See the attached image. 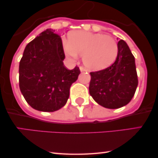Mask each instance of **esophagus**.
I'll use <instances>...</instances> for the list:
<instances>
[{"mask_svg":"<svg viewBox=\"0 0 158 158\" xmlns=\"http://www.w3.org/2000/svg\"><path fill=\"white\" fill-rule=\"evenodd\" d=\"M79 70H80V71H81V72H83V71H85V70H86V69L85 68H83V67H79Z\"/></svg>","mask_w":158,"mask_h":158,"instance_id":"esophagus-1","label":"esophagus"}]
</instances>
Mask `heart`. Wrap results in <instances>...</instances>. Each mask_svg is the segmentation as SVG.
Listing matches in <instances>:
<instances>
[{
    "mask_svg": "<svg viewBox=\"0 0 158 158\" xmlns=\"http://www.w3.org/2000/svg\"><path fill=\"white\" fill-rule=\"evenodd\" d=\"M63 50L70 59L83 56V63L91 70H99L108 68L118 52L116 41L109 35L76 31L70 33L68 41H63Z\"/></svg>",
    "mask_w": 158,
    "mask_h": 158,
    "instance_id": "1",
    "label": "heart"
}]
</instances>
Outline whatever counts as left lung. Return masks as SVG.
I'll return each instance as SVG.
<instances>
[{"mask_svg": "<svg viewBox=\"0 0 158 158\" xmlns=\"http://www.w3.org/2000/svg\"><path fill=\"white\" fill-rule=\"evenodd\" d=\"M117 47L118 52L113 64L90 73V96L98 104L110 109L126 106L138 85L135 56L123 40L119 41Z\"/></svg>", "mask_w": 158, "mask_h": 158, "instance_id": "left-lung-1", "label": "left lung"}]
</instances>
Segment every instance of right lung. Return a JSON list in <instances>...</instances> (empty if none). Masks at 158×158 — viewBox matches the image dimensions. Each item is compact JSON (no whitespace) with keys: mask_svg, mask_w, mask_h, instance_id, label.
Segmentation results:
<instances>
[{"mask_svg":"<svg viewBox=\"0 0 158 158\" xmlns=\"http://www.w3.org/2000/svg\"><path fill=\"white\" fill-rule=\"evenodd\" d=\"M48 29L30 41L19 64V87L34 109L53 112L66 104L71 85L80 73L76 66L68 70L61 37Z\"/></svg>","mask_w":158,"mask_h":158,"instance_id":"add662e5","label":"right lung"}]
</instances>
